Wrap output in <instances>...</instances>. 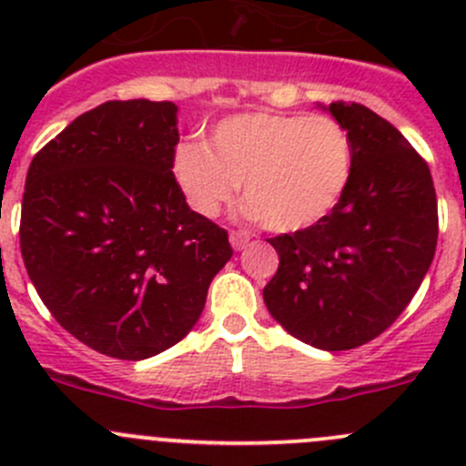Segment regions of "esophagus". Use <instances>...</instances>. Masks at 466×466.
Wrapping results in <instances>:
<instances>
[{
  "instance_id": "1",
  "label": "esophagus",
  "mask_w": 466,
  "mask_h": 466,
  "mask_svg": "<svg viewBox=\"0 0 466 466\" xmlns=\"http://www.w3.org/2000/svg\"><path fill=\"white\" fill-rule=\"evenodd\" d=\"M250 238L252 234L248 229H234V232H229V243H232L234 250H243L250 243Z\"/></svg>"
}]
</instances>
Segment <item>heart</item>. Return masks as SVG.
Returning a JSON list of instances; mask_svg holds the SVG:
<instances>
[{"label": "heart", "instance_id": "heart-1", "mask_svg": "<svg viewBox=\"0 0 466 466\" xmlns=\"http://www.w3.org/2000/svg\"><path fill=\"white\" fill-rule=\"evenodd\" d=\"M354 148L329 115L246 112L218 121L205 144H182L176 176L187 198L216 216L243 196L263 228L299 232L327 218L345 196Z\"/></svg>", "mask_w": 466, "mask_h": 466}]
</instances>
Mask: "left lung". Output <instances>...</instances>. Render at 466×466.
Segmentation results:
<instances>
[{"label": "left lung", "instance_id": "left-lung-1", "mask_svg": "<svg viewBox=\"0 0 466 466\" xmlns=\"http://www.w3.org/2000/svg\"><path fill=\"white\" fill-rule=\"evenodd\" d=\"M329 112L351 137L350 187L318 225L268 238L279 268L263 302L298 340L342 351L401 316L429 272L440 225L431 168L410 142L360 103Z\"/></svg>", "mask_w": 466, "mask_h": 466}]
</instances>
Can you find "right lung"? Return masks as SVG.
Here are the masks:
<instances>
[{
    "mask_svg": "<svg viewBox=\"0 0 466 466\" xmlns=\"http://www.w3.org/2000/svg\"><path fill=\"white\" fill-rule=\"evenodd\" d=\"M177 107L107 101L31 159L20 250L51 316L98 354L142 360L198 322L228 232L173 176Z\"/></svg>",
    "mask_w": 466,
    "mask_h": 466,
    "instance_id": "add662e5",
    "label": "right lung"
}]
</instances>
